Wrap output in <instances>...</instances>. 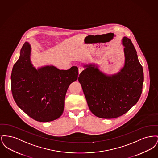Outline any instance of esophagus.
Masks as SVG:
<instances>
[{
  "instance_id": "34e87169",
  "label": "esophagus",
  "mask_w": 158,
  "mask_h": 158,
  "mask_svg": "<svg viewBox=\"0 0 158 158\" xmlns=\"http://www.w3.org/2000/svg\"><path fill=\"white\" fill-rule=\"evenodd\" d=\"M82 68H81V67H79V74H80V73L82 72Z\"/></svg>"
}]
</instances>
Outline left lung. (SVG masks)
<instances>
[{"mask_svg": "<svg viewBox=\"0 0 158 158\" xmlns=\"http://www.w3.org/2000/svg\"><path fill=\"white\" fill-rule=\"evenodd\" d=\"M122 44L125 61L120 72L106 75L97 64H85L78 78L90 111L101 118L123 115L137 102L142 92L143 68L135 48L126 37Z\"/></svg>", "mask_w": 158, "mask_h": 158, "instance_id": "8db88e82", "label": "left lung"}]
</instances>
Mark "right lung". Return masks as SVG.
<instances>
[{"label":"right lung","instance_id":"obj_1","mask_svg":"<svg viewBox=\"0 0 158 158\" xmlns=\"http://www.w3.org/2000/svg\"><path fill=\"white\" fill-rule=\"evenodd\" d=\"M31 46L25 42L12 69L11 90L17 105L40 122L59 118L63 113L69 85L78 77V68L60 70L53 65L37 69L31 61Z\"/></svg>","mask_w":158,"mask_h":158}]
</instances>
